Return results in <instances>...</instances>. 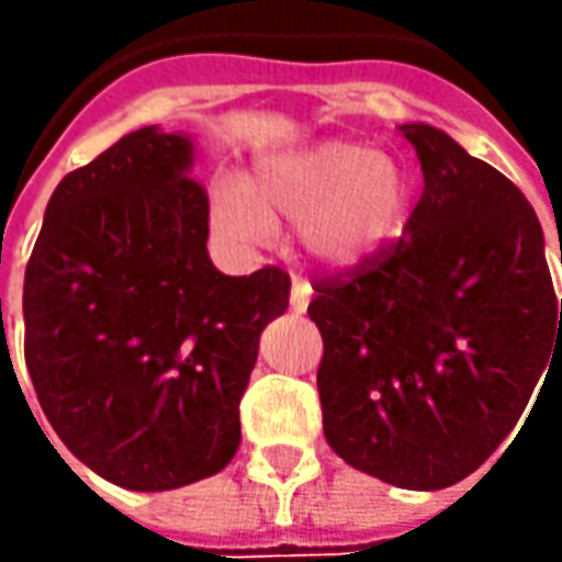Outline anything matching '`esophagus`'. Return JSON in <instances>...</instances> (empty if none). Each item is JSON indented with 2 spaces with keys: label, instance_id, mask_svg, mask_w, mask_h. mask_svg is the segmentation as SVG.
Instances as JSON below:
<instances>
[{
  "label": "esophagus",
  "instance_id": "1",
  "mask_svg": "<svg viewBox=\"0 0 562 562\" xmlns=\"http://www.w3.org/2000/svg\"><path fill=\"white\" fill-rule=\"evenodd\" d=\"M310 300H313V288H310L303 278H293L291 281V310L293 313H306Z\"/></svg>",
  "mask_w": 562,
  "mask_h": 562
}]
</instances>
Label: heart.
Here are the masks:
<instances>
[{"label":"heart","mask_w":562,"mask_h":562,"mask_svg":"<svg viewBox=\"0 0 562 562\" xmlns=\"http://www.w3.org/2000/svg\"><path fill=\"white\" fill-rule=\"evenodd\" d=\"M406 205L400 165L353 140H322L262 159L252 190L234 178L212 187V222L234 244H269L274 225H296L322 266H353L397 227Z\"/></svg>","instance_id":"obj_1"}]
</instances>
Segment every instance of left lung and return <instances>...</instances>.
Instances as JSON below:
<instances>
[{
	"mask_svg": "<svg viewBox=\"0 0 562 562\" xmlns=\"http://www.w3.org/2000/svg\"><path fill=\"white\" fill-rule=\"evenodd\" d=\"M422 165L403 237L315 284L325 438L359 472L409 491L463 482L562 372L544 231L522 190L431 124H400ZM551 375V369H548ZM529 419V416H526Z\"/></svg>",
	"mask_w": 562,
	"mask_h": 562,
	"instance_id": "8db88e82",
	"label": "left lung"
}]
</instances>
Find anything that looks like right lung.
<instances>
[{"label":"right lung","instance_id":"right-lung-1","mask_svg":"<svg viewBox=\"0 0 562 562\" xmlns=\"http://www.w3.org/2000/svg\"><path fill=\"white\" fill-rule=\"evenodd\" d=\"M193 137L140 127L61 178L24 271L36 400L83 465L127 491L222 472L259 335L284 315L281 269L222 274Z\"/></svg>","mask_w":562,"mask_h":562}]
</instances>
